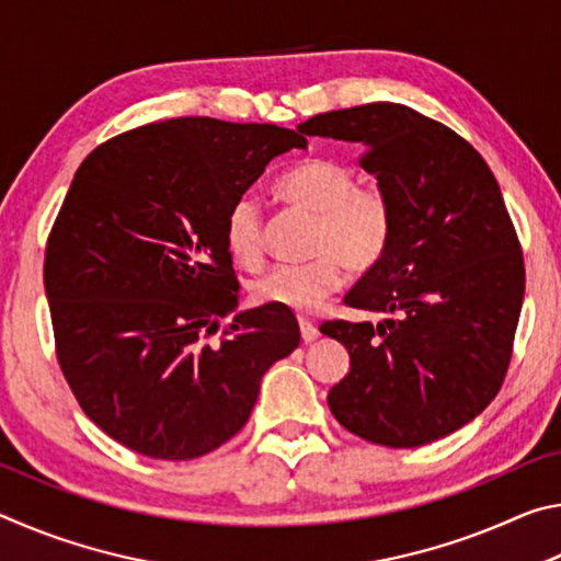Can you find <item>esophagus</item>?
Here are the masks:
<instances>
[{"label": "esophagus", "instance_id": "esophagus-1", "mask_svg": "<svg viewBox=\"0 0 561 561\" xmlns=\"http://www.w3.org/2000/svg\"><path fill=\"white\" fill-rule=\"evenodd\" d=\"M299 329H301V341L304 344H311V341H317L319 339V329H317V324L314 321H309V319H299Z\"/></svg>", "mask_w": 561, "mask_h": 561}]
</instances>
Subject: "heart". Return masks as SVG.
<instances>
[{
	"mask_svg": "<svg viewBox=\"0 0 561 561\" xmlns=\"http://www.w3.org/2000/svg\"><path fill=\"white\" fill-rule=\"evenodd\" d=\"M284 205L314 215L307 262L277 264L254 284V299L297 314L319 309L346 272L368 274L391 252L396 205L381 185H358V173L329 158H307L274 185ZM225 247L244 270L264 262V215L252 195L227 207Z\"/></svg>",
	"mask_w": 561,
	"mask_h": 561,
	"instance_id": "1",
	"label": "heart"
}]
</instances>
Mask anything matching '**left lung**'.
Masks as SVG:
<instances>
[{"instance_id": "8db88e82", "label": "left lung", "mask_w": 561, "mask_h": 561, "mask_svg": "<svg viewBox=\"0 0 561 561\" xmlns=\"http://www.w3.org/2000/svg\"><path fill=\"white\" fill-rule=\"evenodd\" d=\"M299 130L358 144L360 168L396 205L391 252L344 299L386 319L321 324L351 356L329 391L331 413L388 448L445 438L497 396L525 297L497 180L468 140L401 103L319 113Z\"/></svg>"}]
</instances>
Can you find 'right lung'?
Returning a JSON list of instances; mask_svg holds the SVG:
<instances>
[{"label":"right lung","instance_id":"1","mask_svg":"<svg viewBox=\"0 0 561 561\" xmlns=\"http://www.w3.org/2000/svg\"><path fill=\"white\" fill-rule=\"evenodd\" d=\"M307 148L270 123L170 118L93 148L46 240L56 358L99 428L193 460L240 433L264 371L299 346L287 311H234L225 215L274 158Z\"/></svg>","mask_w":561,"mask_h":561}]
</instances>
